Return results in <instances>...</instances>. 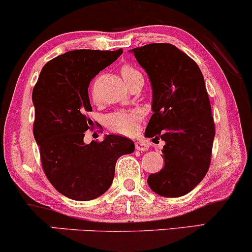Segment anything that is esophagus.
I'll use <instances>...</instances> for the list:
<instances>
[{"instance_id": "1", "label": "esophagus", "mask_w": 252, "mask_h": 252, "mask_svg": "<svg viewBox=\"0 0 252 252\" xmlns=\"http://www.w3.org/2000/svg\"><path fill=\"white\" fill-rule=\"evenodd\" d=\"M135 148L138 151L145 152L148 150V144H146L145 141H135Z\"/></svg>"}]
</instances>
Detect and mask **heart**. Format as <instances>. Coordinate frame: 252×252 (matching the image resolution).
I'll list each match as a JSON object with an SVG mask.
<instances>
[{"label": "heart", "mask_w": 252, "mask_h": 252, "mask_svg": "<svg viewBox=\"0 0 252 252\" xmlns=\"http://www.w3.org/2000/svg\"><path fill=\"white\" fill-rule=\"evenodd\" d=\"M120 73L128 86L134 80L142 78V74L131 64H125L124 66H121ZM91 95L93 99H95L94 93L92 92ZM141 118L142 111L139 110V108L114 111L107 114L106 118H105V125L110 131L118 133V134L133 135L138 131Z\"/></svg>", "instance_id": "obj_1"}]
</instances>
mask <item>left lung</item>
Wrapping results in <instances>:
<instances>
[{
	"label": "left lung",
	"mask_w": 252,
	"mask_h": 252,
	"mask_svg": "<svg viewBox=\"0 0 252 252\" xmlns=\"http://www.w3.org/2000/svg\"><path fill=\"white\" fill-rule=\"evenodd\" d=\"M133 55L150 76L153 116L145 135L163 140L164 166L148 176V186L164 197L188 194L210 167L215 124L198 65L169 43L134 48Z\"/></svg>",
	"instance_id": "obj_1"
}]
</instances>
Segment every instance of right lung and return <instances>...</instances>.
<instances>
[{
	"mask_svg": "<svg viewBox=\"0 0 252 252\" xmlns=\"http://www.w3.org/2000/svg\"><path fill=\"white\" fill-rule=\"evenodd\" d=\"M121 54L123 49L69 51L44 65L33 88L32 131L43 172L72 200L89 201L104 194L113 181L117 160L135 148L132 140L113 134L84 144L92 123L88 116L92 111L90 82Z\"/></svg>",
	"mask_w": 252,
	"mask_h": 252,
	"instance_id": "add662e5",
	"label": "right lung"
}]
</instances>
